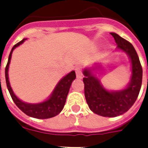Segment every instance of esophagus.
Masks as SVG:
<instances>
[{
    "label": "esophagus",
    "instance_id": "34e87169",
    "mask_svg": "<svg viewBox=\"0 0 148 148\" xmlns=\"http://www.w3.org/2000/svg\"><path fill=\"white\" fill-rule=\"evenodd\" d=\"M75 72H76V75L77 78H81L82 77V71H81V67H77L75 68Z\"/></svg>",
    "mask_w": 148,
    "mask_h": 148
}]
</instances>
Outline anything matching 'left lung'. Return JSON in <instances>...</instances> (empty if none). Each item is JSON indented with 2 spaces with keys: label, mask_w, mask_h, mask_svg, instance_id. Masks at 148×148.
<instances>
[{
  "label": "left lung",
  "mask_w": 148,
  "mask_h": 148,
  "mask_svg": "<svg viewBox=\"0 0 148 148\" xmlns=\"http://www.w3.org/2000/svg\"><path fill=\"white\" fill-rule=\"evenodd\" d=\"M110 34L114 38L117 49L125 52L131 59L132 74L127 88L109 91L101 85L100 80L92 73V69L86 68L83 72L85 76L83 78L84 95L88 107L95 114L108 117L123 114L133 106L140 92L143 75L142 67L133 45L117 34Z\"/></svg>",
  "instance_id": "obj_1"
}]
</instances>
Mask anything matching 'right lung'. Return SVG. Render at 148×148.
<instances>
[{"label": "right lung", "instance_id": "right-lung-1", "mask_svg": "<svg viewBox=\"0 0 148 148\" xmlns=\"http://www.w3.org/2000/svg\"><path fill=\"white\" fill-rule=\"evenodd\" d=\"M25 40L26 39H23L12 47L10 54H9L8 64L5 67L6 84H7V87L9 90V93H10V97L15 104L17 106V108H19L20 110H21L27 116L34 117V118H38V119H47V118L55 117L56 115L60 114V111L63 110V108L64 107L66 99H67V96L69 92L72 81L76 78L75 72L72 71L66 76L64 77L58 82L54 90L51 94V97L44 102L38 103H28L21 101L14 95V93L10 85V82L8 80V68H9V64H10L13 51L19 45L23 44Z\"/></svg>", "mask_w": 148, "mask_h": 148}]
</instances>
